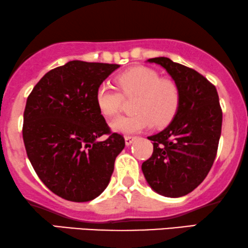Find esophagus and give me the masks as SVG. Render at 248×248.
Masks as SVG:
<instances>
[{
    "mask_svg": "<svg viewBox=\"0 0 248 248\" xmlns=\"http://www.w3.org/2000/svg\"><path fill=\"white\" fill-rule=\"evenodd\" d=\"M135 140H136V136H130V135H128V136L124 137V142H126V145H130V144L133 143Z\"/></svg>",
    "mask_w": 248,
    "mask_h": 248,
    "instance_id": "34e87169",
    "label": "esophagus"
}]
</instances>
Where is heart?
Instances as JSON below:
<instances>
[{"instance_id":"b5f03b06","label":"heart","mask_w":248,"mask_h":248,"mask_svg":"<svg viewBox=\"0 0 248 248\" xmlns=\"http://www.w3.org/2000/svg\"><path fill=\"white\" fill-rule=\"evenodd\" d=\"M117 88L108 83H102L97 88L96 103L101 113L105 117H114L121 111L124 97L133 98V115H124L112 121L111 127L120 133H136L145 128H162L173 121L181 103V93L177 84L160 75L151 68L133 67L120 75Z\"/></svg>"}]
</instances>
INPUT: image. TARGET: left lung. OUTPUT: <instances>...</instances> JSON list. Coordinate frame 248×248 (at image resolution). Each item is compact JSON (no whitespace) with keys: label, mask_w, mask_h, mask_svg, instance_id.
I'll use <instances>...</instances> for the list:
<instances>
[{"label":"left lung","mask_w":248,"mask_h":248,"mask_svg":"<svg viewBox=\"0 0 248 248\" xmlns=\"http://www.w3.org/2000/svg\"><path fill=\"white\" fill-rule=\"evenodd\" d=\"M160 65L181 93L174 120L153 140L152 155L142 164L147 183L165 197L186 196L205 180L214 164L222 129V108L213 83L193 68L167 57L147 61Z\"/></svg>","instance_id":"8db88e82"}]
</instances>
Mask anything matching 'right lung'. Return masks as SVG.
Returning a JSON list of instances; mask_svg holds the SVG:
<instances>
[{"mask_svg": "<svg viewBox=\"0 0 248 248\" xmlns=\"http://www.w3.org/2000/svg\"><path fill=\"white\" fill-rule=\"evenodd\" d=\"M118 64L72 61L49 71L27 97L23 139L45 186L62 199L90 202L108 186L124 136L112 133L97 88ZM103 134L109 137L99 142Z\"/></svg>", "mask_w": 248, "mask_h": 248, "instance_id": "1", "label": "right lung"}]
</instances>
